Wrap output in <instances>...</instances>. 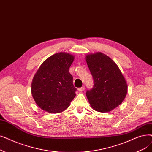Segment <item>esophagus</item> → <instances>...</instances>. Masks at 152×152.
Masks as SVG:
<instances>
[{
  "label": "esophagus",
  "mask_w": 152,
  "mask_h": 152,
  "mask_svg": "<svg viewBox=\"0 0 152 152\" xmlns=\"http://www.w3.org/2000/svg\"><path fill=\"white\" fill-rule=\"evenodd\" d=\"M84 89H85V88L84 86H83L81 88H78V91H84Z\"/></svg>",
  "instance_id": "34e87169"
}]
</instances>
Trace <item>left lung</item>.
I'll use <instances>...</instances> for the list:
<instances>
[{"label":"left lung","mask_w":152,"mask_h":152,"mask_svg":"<svg viewBox=\"0 0 152 152\" xmlns=\"http://www.w3.org/2000/svg\"><path fill=\"white\" fill-rule=\"evenodd\" d=\"M94 79V86L86 92L92 109L107 113L118 106L127 93L128 86L121 69L112 59L101 52L86 56Z\"/></svg>","instance_id":"1"}]
</instances>
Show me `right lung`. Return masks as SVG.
Here are the masks:
<instances>
[{
	"instance_id": "add662e5",
	"label": "right lung",
	"mask_w": 152,
	"mask_h": 152,
	"mask_svg": "<svg viewBox=\"0 0 152 152\" xmlns=\"http://www.w3.org/2000/svg\"><path fill=\"white\" fill-rule=\"evenodd\" d=\"M75 56L68 53L54 54L45 60L33 78L31 92L38 106L49 113L66 109L76 96L69 69Z\"/></svg>"
}]
</instances>
